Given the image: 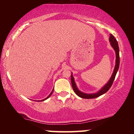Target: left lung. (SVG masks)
<instances>
[{"mask_svg":"<svg viewBox=\"0 0 134 134\" xmlns=\"http://www.w3.org/2000/svg\"><path fill=\"white\" fill-rule=\"evenodd\" d=\"M109 41H110L111 46L114 49L115 52V54H116V60H115V66L114 70H113V72L112 74L111 77H110V80L108 81V82L103 87H101V90L98 91V92L95 93H91V94H87L85 93H83V92L79 90V89L77 87L76 82H75L74 78L73 76H72V73L71 74V83H72V86L73 88L74 91L75 92V93L78 96H79L81 98H85V99H92V98H95L97 97H99L101 96V95L104 94V93H106L109 90V89L110 88L112 84H113V81H114L115 76H116V73H117L118 68H119V65H120V56H119V47H118V44L116 40L115 39V38L111 34H110V38H109Z\"/></svg>","mask_w":134,"mask_h":134,"instance_id":"1","label":"left lung"}]
</instances>
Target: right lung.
<instances>
[{
	"label": "right lung",
	"mask_w": 134,
	"mask_h": 134,
	"mask_svg": "<svg viewBox=\"0 0 134 134\" xmlns=\"http://www.w3.org/2000/svg\"><path fill=\"white\" fill-rule=\"evenodd\" d=\"M53 90H54V89H53V90H52V91L51 93H50V94H49V95H48V96L47 97V98H44V99H42V100H38V101H44V100H46V99H48V98H50V96H51V95L52 94V93H53Z\"/></svg>",
	"instance_id": "add662e5"
}]
</instances>
